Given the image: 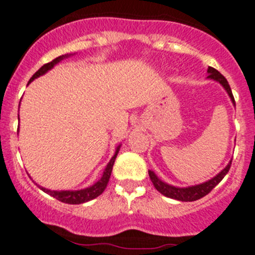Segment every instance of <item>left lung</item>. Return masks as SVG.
Masks as SVG:
<instances>
[{"label":"left lung","instance_id":"left-lung-1","mask_svg":"<svg viewBox=\"0 0 255 255\" xmlns=\"http://www.w3.org/2000/svg\"><path fill=\"white\" fill-rule=\"evenodd\" d=\"M207 72H208V79L219 81L220 84L224 86L226 93L229 94L231 102L235 104V100H234V96H233V91H231L228 80L225 79L221 73H220L217 70H215L213 67H208ZM230 166H231V161L229 162L228 166L225 167L224 170L220 171L216 176H213L212 179H210V180H207V182L202 183V184H198V185H192V187H187V188H178V187H173V185L166 184V183H164L162 180H160V179L155 175V173L151 170H148V175H150L151 182L153 183V187L159 190L160 193L164 194L165 197H169V198H173V199H178V201H182V202H193V201H197V199L202 198V197H205L206 194L210 193L211 190L216 187V185L221 182L222 179H224V176L228 174V171L230 170Z\"/></svg>","mask_w":255,"mask_h":255}]
</instances>
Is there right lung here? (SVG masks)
Listing matches in <instances>:
<instances>
[{
	"instance_id": "1",
	"label": "right lung",
	"mask_w": 255,
	"mask_h": 255,
	"mask_svg": "<svg viewBox=\"0 0 255 255\" xmlns=\"http://www.w3.org/2000/svg\"><path fill=\"white\" fill-rule=\"evenodd\" d=\"M66 57H68V54H66V56H59V57H57V58H54L52 62H49V63H45L44 66H42V67L39 68V70L34 73L33 77L29 80V82H31L33 80H35L36 77L44 75L45 72H48L50 68H53L54 65H57L59 61H62V59L66 58ZM119 148H121V144H119L118 147H117L116 153H114V156L111 159L109 164L107 165V167H105L102 179H100V180H98V182H96L94 185H91V187L85 188V189H81V190H49V189H45V188L40 187V185H38V187L40 188L43 192H45V193L49 194V196L54 197V198L58 199V201H61V202H63V203H68V205H80V203H85V202L91 201V199H94V198H96L98 196H100V194L104 192L105 188H107L108 182H109V178H111V175H112V170H113L114 161H116V157L119 152Z\"/></svg>"
}]
</instances>
